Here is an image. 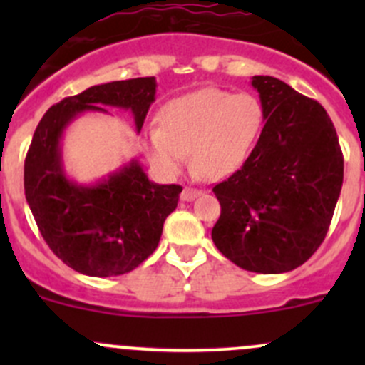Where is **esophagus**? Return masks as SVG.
Segmentation results:
<instances>
[{"label":"esophagus","instance_id":"obj_1","mask_svg":"<svg viewBox=\"0 0 365 365\" xmlns=\"http://www.w3.org/2000/svg\"><path fill=\"white\" fill-rule=\"evenodd\" d=\"M200 196V190L196 189H190V187H185L182 192V201H192L194 197Z\"/></svg>","mask_w":365,"mask_h":365}]
</instances>
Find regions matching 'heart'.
Here are the masks:
<instances>
[{"label": "heart", "instance_id": "1", "mask_svg": "<svg viewBox=\"0 0 365 365\" xmlns=\"http://www.w3.org/2000/svg\"><path fill=\"white\" fill-rule=\"evenodd\" d=\"M263 121V106L256 95L200 88L165 102L146 152L168 175L182 171L190 153L194 171L208 180H222L249 159Z\"/></svg>", "mask_w": 365, "mask_h": 365}]
</instances>
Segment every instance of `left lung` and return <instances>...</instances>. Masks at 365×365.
I'll return each instance as SVG.
<instances>
[{
    "label": "left lung",
    "mask_w": 365,
    "mask_h": 365,
    "mask_svg": "<svg viewBox=\"0 0 365 365\" xmlns=\"http://www.w3.org/2000/svg\"><path fill=\"white\" fill-rule=\"evenodd\" d=\"M251 84L264 127L244 165L213 187L220 217L212 240L244 270L284 274L325 240L344 160L322 104L270 76H254Z\"/></svg>",
    "instance_id": "8db88e82"
}]
</instances>
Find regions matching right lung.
<instances>
[{
	"label": "right lung",
	"instance_id": "add662e5",
	"mask_svg": "<svg viewBox=\"0 0 365 365\" xmlns=\"http://www.w3.org/2000/svg\"><path fill=\"white\" fill-rule=\"evenodd\" d=\"M155 77L97 84L63 98L40 120L24 162V194L43 240L65 264L90 277L134 270L157 249L182 187L152 182L138 159L93 183L67 175L61 139L84 113L130 111L141 132L155 102Z\"/></svg>",
	"mask_w": 365,
	"mask_h": 365
}]
</instances>
